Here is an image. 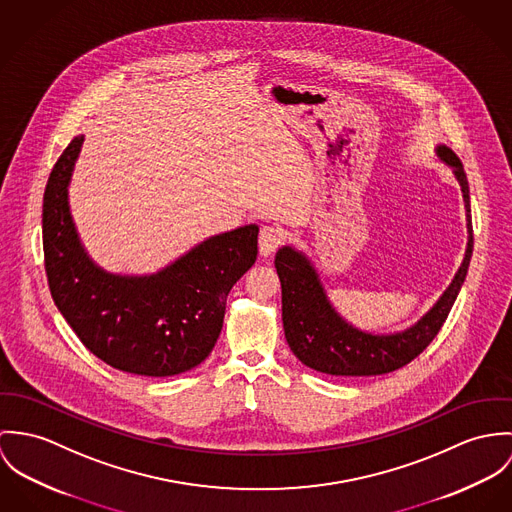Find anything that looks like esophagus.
Returning <instances> with one entry per match:
<instances>
[{"label": "esophagus", "mask_w": 512, "mask_h": 512, "mask_svg": "<svg viewBox=\"0 0 512 512\" xmlns=\"http://www.w3.org/2000/svg\"><path fill=\"white\" fill-rule=\"evenodd\" d=\"M283 243V233L273 226H265L259 233V253L263 257H269L277 251V247Z\"/></svg>", "instance_id": "obj_1"}]
</instances>
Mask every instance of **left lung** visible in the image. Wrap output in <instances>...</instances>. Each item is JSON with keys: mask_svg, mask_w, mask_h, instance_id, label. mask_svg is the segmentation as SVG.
<instances>
[{"mask_svg": "<svg viewBox=\"0 0 512 512\" xmlns=\"http://www.w3.org/2000/svg\"><path fill=\"white\" fill-rule=\"evenodd\" d=\"M436 155L452 169L461 188L467 247L454 281L410 328L395 334H371L351 326L328 298L314 263L292 245H284L277 251L275 267L283 288L284 338L306 367L336 377L385 375L418 357L444 326L467 275L473 253V228L469 184L461 161L446 145H438Z\"/></svg>", "mask_w": 512, "mask_h": 512, "instance_id": "1", "label": "left lung"}]
</instances>
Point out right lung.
Returning a JSON list of instances; mask_svg holds the SVG:
<instances>
[{"label":"right lung","mask_w":512,"mask_h":512,"mask_svg":"<svg viewBox=\"0 0 512 512\" xmlns=\"http://www.w3.org/2000/svg\"><path fill=\"white\" fill-rule=\"evenodd\" d=\"M84 135L64 149L43 196L49 288L80 341L114 369L171 377L200 365L220 338L226 300L257 259L255 224L212 235L153 275H115L86 253L68 186Z\"/></svg>","instance_id":"right-lung-1"}]
</instances>
